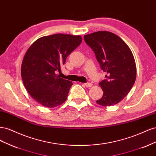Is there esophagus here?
Masks as SVG:
<instances>
[{
	"mask_svg": "<svg viewBox=\"0 0 156 156\" xmlns=\"http://www.w3.org/2000/svg\"><path fill=\"white\" fill-rule=\"evenodd\" d=\"M84 86L87 87H91L92 86V84L91 83H84Z\"/></svg>",
	"mask_w": 156,
	"mask_h": 156,
	"instance_id": "1",
	"label": "esophagus"
}]
</instances>
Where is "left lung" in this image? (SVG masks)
Wrapping results in <instances>:
<instances>
[{"instance_id": "1", "label": "left lung", "mask_w": 156, "mask_h": 156, "mask_svg": "<svg viewBox=\"0 0 156 156\" xmlns=\"http://www.w3.org/2000/svg\"><path fill=\"white\" fill-rule=\"evenodd\" d=\"M85 43L93 50L106 79L99 83L103 96L96 101L102 106L119 103L127 95L136 79V64L132 52L120 37L107 31L84 36Z\"/></svg>"}]
</instances>
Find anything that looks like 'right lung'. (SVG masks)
Listing matches in <instances>:
<instances>
[{"instance_id": "right-lung-1", "label": "right lung", "mask_w": 156, "mask_h": 156, "mask_svg": "<svg viewBox=\"0 0 156 156\" xmlns=\"http://www.w3.org/2000/svg\"><path fill=\"white\" fill-rule=\"evenodd\" d=\"M81 41L80 36L56 34L40 37L27 51L21 66L23 82L31 97L41 105L55 107L66 100L73 83L55 72Z\"/></svg>"}]
</instances>
